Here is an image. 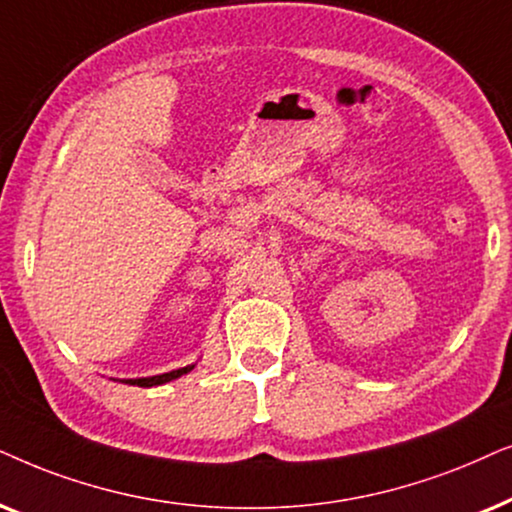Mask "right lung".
I'll return each instance as SVG.
<instances>
[{"label": "right lung", "mask_w": 512, "mask_h": 512, "mask_svg": "<svg viewBox=\"0 0 512 512\" xmlns=\"http://www.w3.org/2000/svg\"><path fill=\"white\" fill-rule=\"evenodd\" d=\"M194 367H196V363H194V365H187V367H180V370H173V372L154 374V377H142V379H124V384H131V386H145V388H149V386H161V384H166V381H173V379H177V377H182V374L192 372Z\"/></svg>", "instance_id": "1"}]
</instances>
